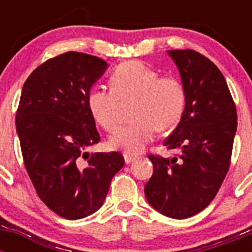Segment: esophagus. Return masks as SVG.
<instances>
[{
    "label": "esophagus",
    "mask_w": 252,
    "mask_h": 252,
    "mask_svg": "<svg viewBox=\"0 0 252 252\" xmlns=\"http://www.w3.org/2000/svg\"><path fill=\"white\" fill-rule=\"evenodd\" d=\"M124 158H125V161H126V164H130V162H132V161H135L136 159H139V155H132V154L125 153Z\"/></svg>",
    "instance_id": "esophagus-1"
}]
</instances>
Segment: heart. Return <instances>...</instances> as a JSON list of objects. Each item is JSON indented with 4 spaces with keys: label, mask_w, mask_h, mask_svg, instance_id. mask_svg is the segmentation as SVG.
Segmentation results:
<instances>
[{
    "label": "heart",
    "mask_w": 252,
    "mask_h": 252,
    "mask_svg": "<svg viewBox=\"0 0 252 252\" xmlns=\"http://www.w3.org/2000/svg\"><path fill=\"white\" fill-rule=\"evenodd\" d=\"M111 90L93 87L87 95L91 116L106 131L120 124V102L133 99L135 121L111 137V145L127 154L141 153L157 130L174 128L183 117L187 92L180 79L162 75L141 62L131 60L116 66L110 77Z\"/></svg>",
    "instance_id": "obj_1"
}]
</instances>
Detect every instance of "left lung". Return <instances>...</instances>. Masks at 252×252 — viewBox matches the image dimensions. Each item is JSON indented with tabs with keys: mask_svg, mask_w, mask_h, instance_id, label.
Masks as SVG:
<instances>
[{
	"mask_svg": "<svg viewBox=\"0 0 252 252\" xmlns=\"http://www.w3.org/2000/svg\"><path fill=\"white\" fill-rule=\"evenodd\" d=\"M187 92L183 117L162 145L174 158L149 155L153 177L145 184L149 204L175 220L203 211L217 194L228 168L237 113L223 74L194 50H168Z\"/></svg>",
	"mask_w": 252,
	"mask_h": 252,
	"instance_id": "obj_1",
	"label": "left lung"
}]
</instances>
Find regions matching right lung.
I'll return each mask as SVG.
<instances>
[{"label":"right lung","instance_id":"add662e5","mask_svg":"<svg viewBox=\"0 0 252 252\" xmlns=\"http://www.w3.org/2000/svg\"><path fill=\"white\" fill-rule=\"evenodd\" d=\"M108 64L68 51L46 60L22 87L16 132L26 171L40 199L60 217L79 220L98 211L122 154H90L99 142L87 95Z\"/></svg>","mask_w":252,"mask_h":252}]
</instances>
